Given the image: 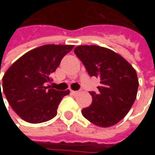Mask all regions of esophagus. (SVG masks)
<instances>
[{
	"mask_svg": "<svg viewBox=\"0 0 155 155\" xmlns=\"http://www.w3.org/2000/svg\"><path fill=\"white\" fill-rule=\"evenodd\" d=\"M71 93H72L73 95H76V94L79 93V91H71Z\"/></svg>",
	"mask_w": 155,
	"mask_h": 155,
	"instance_id": "1",
	"label": "esophagus"
}]
</instances>
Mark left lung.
I'll list each match as a JSON object with an SVG mask.
<instances>
[{
    "instance_id": "8db88e82",
    "label": "left lung",
    "mask_w": 155,
    "mask_h": 155,
    "mask_svg": "<svg viewBox=\"0 0 155 155\" xmlns=\"http://www.w3.org/2000/svg\"><path fill=\"white\" fill-rule=\"evenodd\" d=\"M74 53L88 74L101 80L99 92H90L92 103L82 108V116L98 127L116 125L137 99L139 82L136 70L119 54L106 47L78 46Z\"/></svg>"
}]
</instances>
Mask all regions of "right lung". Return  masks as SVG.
Instances as JSON below:
<instances>
[{"instance_id":"add662e5","label":"right lung","mask_w":155,"mask_h":155,"mask_svg":"<svg viewBox=\"0 0 155 155\" xmlns=\"http://www.w3.org/2000/svg\"><path fill=\"white\" fill-rule=\"evenodd\" d=\"M74 47L45 45L34 48L19 57L6 71L2 77V91L11 107L24 121L38 124L56 116L61 100L70 91L50 89L45 83L50 81V74ZM0 97L2 98L1 88Z\"/></svg>"}]
</instances>
